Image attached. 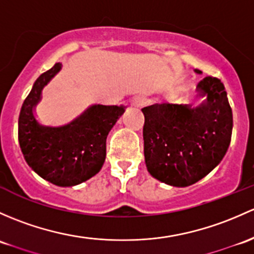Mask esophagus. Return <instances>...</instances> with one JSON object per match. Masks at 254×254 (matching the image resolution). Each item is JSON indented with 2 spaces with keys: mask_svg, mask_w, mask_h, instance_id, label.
<instances>
[{
  "mask_svg": "<svg viewBox=\"0 0 254 254\" xmlns=\"http://www.w3.org/2000/svg\"><path fill=\"white\" fill-rule=\"evenodd\" d=\"M145 101H146L145 97H141V96H138V97H135V98H134V101H132V102H134L135 106L141 107V106H143V103H145Z\"/></svg>",
  "mask_w": 254,
  "mask_h": 254,
  "instance_id": "1",
  "label": "esophagus"
}]
</instances>
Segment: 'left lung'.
I'll return each instance as SVG.
<instances>
[{
  "mask_svg": "<svg viewBox=\"0 0 254 254\" xmlns=\"http://www.w3.org/2000/svg\"><path fill=\"white\" fill-rule=\"evenodd\" d=\"M196 91L204 98L198 107L157 103L142 109L148 173L175 188L190 186L209 174L223 161L231 141L233 111L223 82L207 76Z\"/></svg>",
  "mask_w": 254,
  "mask_h": 254,
  "instance_id": "left-lung-1",
  "label": "left lung"
}]
</instances>
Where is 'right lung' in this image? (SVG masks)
<instances>
[{
	"instance_id": "add662e5",
	"label": "right lung",
	"mask_w": 254,
	"mask_h": 254,
	"mask_svg": "<svg viewBox=\"0 0 254 254\" xmlns=\"http://www.w3.org/2000/svg\"><path fill=\"white\" fill-rule=\"evenodd\" d=\"M62 69L56 63L41 74L21 106L18 138L24 159L45 180L62 188L75 186L95 176L106 159V140L124 106L93 105L63 127H49L36 119L34 109L42 89Z\"/></svg>"
}]
</instances>
